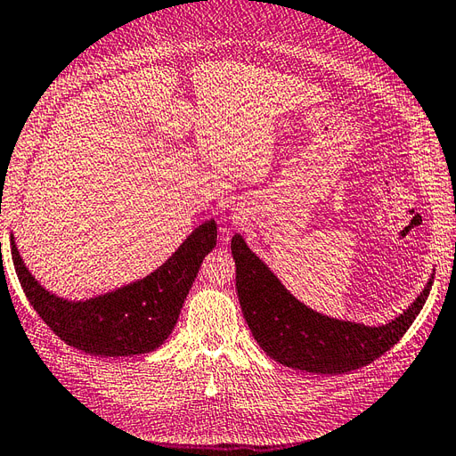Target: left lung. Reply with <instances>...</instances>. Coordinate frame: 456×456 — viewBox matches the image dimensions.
<instances>
[{
	"mask_svg": "<svg viewBox=\"0 0 456 456\" xmlns=\"http://www.w3.org/2000/svg\"><path fill=\"white\" fill-rule=\"evenodd\" d=\"M236 288L243 317L259 346L286 368L338 375L371 363L403 338L424 307L433 274L406 312L391 323L368 327L314 312L286 290L240 234L232 238Z\"/></svg>",
	"mask_w": 456,
	"mask_h": 456,
	"instance_id": "1",
	"label": "left lung"
}]
</instances>
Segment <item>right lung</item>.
<instances>
[{
  "label": "right lung",
  "instance_id": "1",
  "mask_svg": "<svg viewBox=\"0 0 456 456\" xmlns=\"http://www.w3.org/2000/svg\"><path fill=\"white\" fill-rule=\"evenodd\" d=\"M216 246V222L197 226L172 257L144 279L114 292L71 302L48 292L30 274L11 236L19 282L55 335L93 356H135L157 350L170 337L205 255Z\"/></svg>",
  "mask_w": 456,
  "mask_h": 456
}]
</instances>
